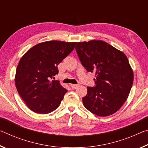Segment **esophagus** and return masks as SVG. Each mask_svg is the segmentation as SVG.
<instances>
[{
    "label": "esophagus",
    "mask_w": 148,
    "mask_h": 148,
    "mask_svg": "<svg viewBox=\"0 0 148 148\" xmlns=\"http://www.w3.org/2000/svg\"><path fill=\"white\" fill-rule=\"evenodd\" d=\"M70 86H71V88L72 89H76V88H78V87L79 86L78 85H76V84H71V85H70Z\"/></svg>",
    "instance_id": "1"
}]
</instances>
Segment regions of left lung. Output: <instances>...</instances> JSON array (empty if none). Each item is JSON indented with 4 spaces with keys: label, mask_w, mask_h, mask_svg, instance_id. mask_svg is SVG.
I'll return each mask as SVG.
<instances>
[{
    "label": "left lung",
    "mask_w": 148,
    "mask_h": 148,
    "mask_svg": "<svg viewBox=\"0 0 148 148\" xmlns=\"http://www.w3.org/2000/svg\"><path fill=\"white\" fill-rule=\"evenodd\" d=\"M75 49L82 64L96 78L95 87H87L84 107L99 116L114 114L127 99L133 84V71L125 54L101 40L78 42Z\"/></svg>",
    "instance_id": "8db88e82"
}]
</instances>
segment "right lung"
Wrapping results in <instances>:
<instances>
[{
	"mask_svg": "<svg viewBox=\"0 0 148 148\" xmlns=\"http://www.w3.org/2000/svg\"><path fill=\"white\" fill-rule=\"evenodd\" d=\"M76 42L49 41L38 43L22 56L16 69L18 92L30 110L47 114L59 106L67 90L59 81L57 66L74 50Z\"/></svg>",
	"mask_w": 148,
	"mask_h": 148,
	"instance_id": "obj_1",
	"label": "right lung"
}]
</instances>
